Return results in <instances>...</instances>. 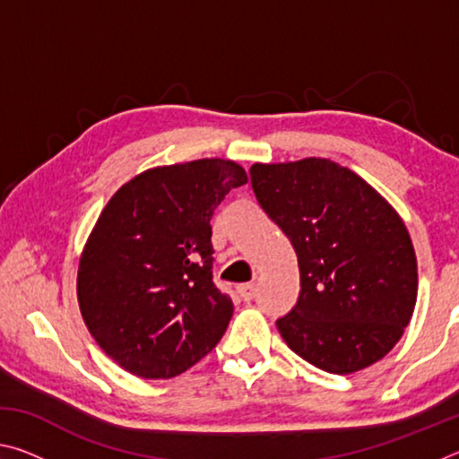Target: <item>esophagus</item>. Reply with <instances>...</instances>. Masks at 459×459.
<instances>
[{
  "label": "esophagus",
  "instance_id": "1",
  "mask_svg": "<svg viewBox=\"0 0 459 459\" xmlns=\"http://www.w3.org/2000/svg\"><path fill=\"white\" fill-rule=\"evenodd\" d=\"M237 293L240 295V299L243 301H251L253 295H255V285L253 283H243L237 287Z\"/></svg>",
  "mask_w": 459,
  "mask_h": 459
}]
</instances>
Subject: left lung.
<instances>
[{
	"instance_id": "left-lung-1",
	"label": "left lung",
	"mask_w": 459,
	"mask_h": 459,
	"mask_svg": "<svg viewBox=\"0 0 459 459\" xmlns=\"http://www.w3.org/2000/svg\"><path fill=\"white\" fill-rule=\"evenodd\" d=\"M248 174L298 255V304L277 320L285 344L332 375L383 359L417 301V259L401 216L360 176L324 158L255 164Z\"/></svg>"
}]
</instances>
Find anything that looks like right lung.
Returning <instances> with one entry per match:
<instances>
[{"mask_svg":"<svg viewBox=\"0 0 459 459\" xmlns=\"http://www.w3.org/2000/svg\"><path fill=\"white\" fill-rule=\"evenodd\" d=\"M248 182L230 160L135 176L107 202L79 265V306L107 356L142 378H172L212 351L235 312L212 281L211 219Z\"/></svg>","mask_w":459,"mask_h":459,"instance_id":"1","label":"right lung"}]
</instances>
